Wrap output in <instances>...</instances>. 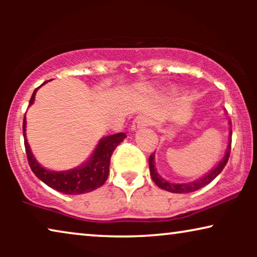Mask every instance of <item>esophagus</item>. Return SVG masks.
Wrapping results in <instances>:
<instances>
[{"mask_svg":"<svg viewBox=\"0 0 257 257\" xmlns=\"http://www.w3.org/2000/svg\"><path fill=\"white\" fill-rule=\"evenodd\" d=\"M151 124V120L145 115H138L135 120L132 122V131H137V130H140L143 127H145V126H149Z\"/></svg>","mask_w":257,"mask_h":257,"instance_id":"34e87169","label":"esophagus"}]
</instances>
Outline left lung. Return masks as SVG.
<instances>
[{"label":"left lung","mask_w":257,"mask_h":257,"mask_svg":"<svg viewBox=\"0 0 257 257\" xmlns=\"http://www.w3.org/2000/svg\"><path fill=\"white\" fill-rule=\"evenodd\" d=\"M229 124H231L229 120ZM230 145H231V128L229 131V140H228V146L226 150V153L222 157V159L219 161V164L216 165L213 170H210L208 173H206L203 177L196 179L194 181L189 182H184V184H174V182L167 181L161 177V175L158 173L157 167H156V161H154V153L151 154L149 159V165H150V174L152 180L154 181L158 187L164 189V191L171 192V193H191L195 192L198 189L205 187L206 185H208L209 182H212L214 179H215L217 175H219L222 170L226 166L228 159H229V153H230Z\"/></svg>","instance_id":"obj_1"}]
</instances>
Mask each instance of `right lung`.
<instances>
[{"label":"right lung","instance_id":"obj_1","mask_svg":"<svg viewBox=\"0 0 257 257\" xmlns=\"http://www.w3.org/2000/svg\"><path fill=\"white\" fill-rule=\"evenodd\" d=\"M44 82L42 85H44ZM41 85V86H42ZM38 86L34 91L33 96L30 98L29 106L34 104L35 96H36ZM27 119L24 115L23 119V137L24 146H26V153L28 157V163L30 165L31 171L36 177L48 185L49 187L56 189V191L68 195L84 194V193L92 192L100 186H103L106 181L108 175V168H110L111 156L119 144L126 138L125 133H115V135L103 137L97 144L93 153L91 154L85 163L77 166L72 170L66 171H51L42 166V165L34 157L31 152L29 143L27 140L26 135Z\"/></svg>","mask_w":257,"mask_h":257}]
</instances>
